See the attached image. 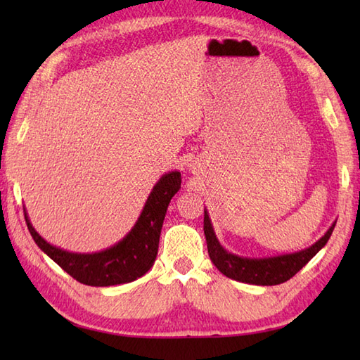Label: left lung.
Masks as SVG:
<instances>
[{
    "label": "left lung",
    "mask_w": 360,
    "mask_h": 360,
    "mask_svg": "<svg viewBox=\"0 0 360 360\" xmlns=\"http://www.w3.org/2000/svg\"><path fill=\"white\" fill-rule=\"evenodd\" d=\"M333 224L322 238L311 248L295 252V254L280 255L272 258H241L236 257L231 252L224 250L218 243L215 232H213L210 219L207 213H204V235L207 241L209 257L218 267L219 272H223L226 277L249 283V285H259V286H274L285 283L307 264L309 259L314 257L317 252L322 249L330 240V236L334 231Z\"/></svg>",
    "instance_id": "obj_1"
}]
</instances>
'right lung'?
<instances>
[{"mask_svg": "<svg viewBox=\"0 0 360 360\" xmlns=\"http://www.w3.org/2000/svg\"><path fill=\"white\" fill-rule=\"evenodd\" d=\"M181 187V173L164 174L153 188L133 231L116 246L98 254H71L51 246L35 232L25 213L34 241L72 278L88 286H112L129 283L147 274L158 255L160 229L168 202Z\"/></svg>", "mask_w": 360, "mask_h": 360, "instance_id": "obj_1", "label": "right lung"}]
</instances>
